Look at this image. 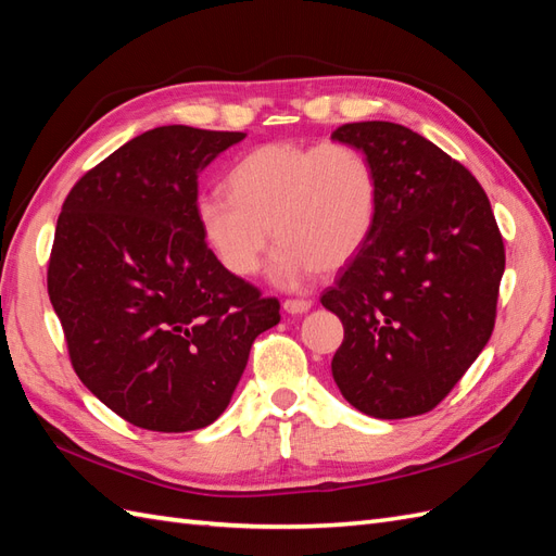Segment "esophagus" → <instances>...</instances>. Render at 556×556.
I'll use <instances>...</instances> for the list:
<instances>
[{
    "label": "esophagus",
    "instance_id": "1",
    "mask_svg": "<svg viewBox=\"0 0 556 556\" xmlns=\"http://www.w3.org/2000/svg\"><path fill=\"white\" fill-rule=\"evenodd\" d=\"M309 305H313V301H307V299H287V301H283V309H287V313H291V315L307 313Z\"/></svg>",
    "mask_w": 556,
    "mask_h": 556
}]
</instances>
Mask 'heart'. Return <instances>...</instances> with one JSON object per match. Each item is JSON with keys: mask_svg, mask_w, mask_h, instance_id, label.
Returning a JSON list of instances; mask_svg holds the SVG:
<instances>
[{"mask_svg": "<svg viewBox=\"0 0 556 556\" xmlns=\"http://www.w3.org/2000/svg\"><path fill=\"white\" fill-rule=\"evenodd\" d=\"M229 193L205 191L197 217L231 275L251 277L275 237L273 277L283 287L337 273L365 249L377 227L381 185L363 149L343 141H269L229 170Z\"/></svg>", "mask_w": 556, "mask_h": 556, "instance_id": "heart-1", "label": "heart"}]
</instances>
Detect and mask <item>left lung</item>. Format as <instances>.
<instances>
[{"mask_svg":"<svg viewBox=\"0 0 556 556\" xmlns=\"http://www.w3.org/2000/svg\"><path fill=\"white\" fill-rule=\"evenodd\" d=\"M331 139L363 149L381 185L369 241L319 299L343 321L333 381L369 417L426 415L493 333L505 241L479 179L409 127L348 123Z\"/></svg>","mask_w":556,"mask_h":556,"instance_id":"left-lung-1","label":"left lung"}]
</instances>
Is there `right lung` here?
<instances>
[{"label": "right lung", "mask_w": 556, "mask_h": 556, "mask_svg": "<svg viewBox=\"0 0 556 556\" xmlns=\"http://www.w3.org/2000/svg\"><path fill=\"white\" fill-rule=\"evenodd\" d=\"M243 132L165 125L127 141L73 189L47 291L77 377L139 429L197 431L235 393L279 301L231 275L197 217L199 173Z\"/></svg>", "instance_id": "right-lung-1"}]
</instances>
